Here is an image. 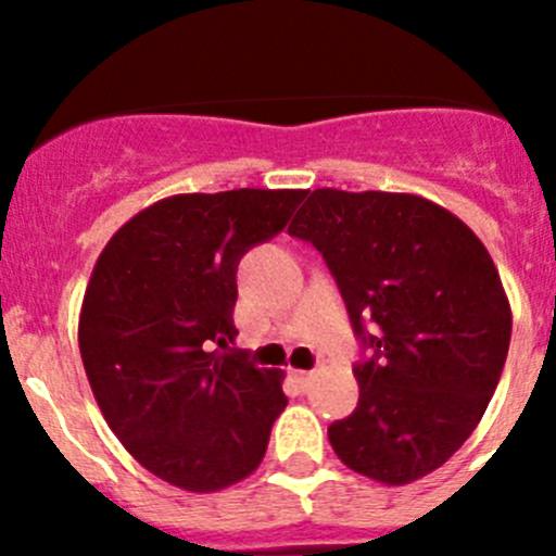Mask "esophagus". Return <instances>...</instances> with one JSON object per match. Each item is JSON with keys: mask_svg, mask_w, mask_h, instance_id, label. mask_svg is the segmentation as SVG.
<instances>
[{"mask_svg": "<svg viewBox=\"0 0 556 556\" xmlns=\"http://www.w3.org/2000/svg\"><path fill=\"white\" fill-rule=\"evenodd\" d=\"M290 382L295 384V390L304 392L312 382V371H299V368H293V371H290Z\"/></svg>", "mask_w": 556, "mask_h": 556, "instance_id": "esophagus-1", "label": "esophagus"}]
</instances>
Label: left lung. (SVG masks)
Masks as SVG:
<instances>
[{
	"label": "left lung",
	"mask_w": 556,
	"mask_h": 556,
	"mask_svg": "<svg viewBox=\"0 0 556 556\" xmlns=\"http://www.w3.org/2000/svg\"><path fill=\"white\" fill-rule=\"evenodd\" d=\"M288 233L323 252L371 352L357 408L328 428L333 452L390 486L441 468L484 417L511 341L486 247L444 206L384 190H312Z\"/></svg>",
	"instance_id": "obj_1"
}]
</instances>
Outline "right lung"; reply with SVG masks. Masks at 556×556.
Instances as JSON below:
<instances>
[{"mask_svg": "<svg viewBox=\"0 0 556 556\" xmlns=\"http://www.w3.org/2000/svg\"><path fill=\"white\" fill-rule=\"evenodd\" d=\"M306 190L239 188L161 199L115 231L80 309L83 366L128 454L188 492L247 479L288 406L282 374L237 339V268L288 226Z\"/></svg>", "mask_w": 556, "mask_h": 556, "instance_id": "1", "label": "right lung"}]
</instances>
